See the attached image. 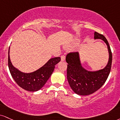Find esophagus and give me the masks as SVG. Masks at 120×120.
I'll return each instance as SVG.
<instances>
[{"label": "esophagus", "mask_w": 120, "mask_h": 120, "mask_svg": "<svg viewBox=\"0 0 120 120\" xmlns=\"http://www.w3.org/2000/svg\"><path fill=\"white\" fill-rule=\"evenodd\" d=\"M61 61H64V60H65V55H61Z\"/></svg>", "instance_id": "esophagus-1"}]
</instances>
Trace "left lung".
<instances>
[{
	"label": "left lung",
	"mask_w": 120,
	"mask_h": 120,
	"mask_svg": "<svg viewBox=\"0 0 120 120\" xmlns=\"http://www.w3.org/2000/svg\"><path fill=\"white\" fill-rule=\"evenodd\" d=\"M95 39L106 42L109 52V60L105 68L97 71H89L82 67L78 52H70L66 56L67 79L71 88L76 94L86 96L94 93L105 84L110 73L112 55L109 42L103 34L95 32Z\"/></svg>",
	"instance_id": "1"
}]
</instances>
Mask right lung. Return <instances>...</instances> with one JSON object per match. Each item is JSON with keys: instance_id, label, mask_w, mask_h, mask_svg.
Wrapping results in <instances>:
<instances>
[{"instance_id": "add662e5", "label": "right lung", "mask_w": 120, "mask_h": 120, "mask_svg": "<svg viewBox=\"0 0 120 120\" xmlns=\"http://www.w3.org/2000/svg\"><path fill=\"white\" fill-rule=\"evenodd\" d=\"M60 60V57H54L50 59L45 65L36 71L24 73L13 66L9 57V49L8 51V67L11 76L22 88L30 92L37 91L44 86L54 71L55 66Z\"/></svg>"}]
</instances>
